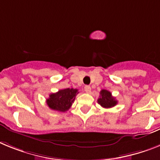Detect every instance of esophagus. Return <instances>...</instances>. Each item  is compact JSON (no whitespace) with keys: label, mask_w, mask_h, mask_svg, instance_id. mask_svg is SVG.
<instances>
[{"label":"esophagus","mask_w":160,"mask_h":160,"mask_svg":"<svg viewBox=\"0 0 160 160\" xmlns=\"http://www.w3.org/2000/svg\"><path fill=\"white\" fill-rule=\"evenodd\" d=\"M84 90H85V92L87 93H89L90 92H91V87H90L89 85H86L85 87H84Z\"/></svg>","instance_id":"1"}]
</instances>
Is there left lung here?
<instances>
[{
    "instance_id": "1",
    "label": "left lung",
    "mask_w": 160,
    "mask_h": 160,
    "mask_svg": "<svg viewBox=\"0 0 160 160\" xmlns=\"http://www.w3.org/2000/svg\"><path fill=\"white\" fill-rule=\"evenodd\" d=\"M97 102L105 109L112 108L118 104V101L112 96L110 92L105 89H102L100 92V97L97 100Z\"/></svg>"
}]
</instances>
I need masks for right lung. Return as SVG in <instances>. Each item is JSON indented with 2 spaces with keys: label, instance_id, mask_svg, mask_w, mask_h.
I'll list each match as a JSON object with an SVG mask.
<instances>
[{
  "label": "right lung",
  "instance_id": "1",
  "mask_svg": "<svg viewBox=\"0 0 160 160\" xmlns=\"http://www.w3.org/2000/svg\"><path fill=\"white\" fill-rule=\"evenodd\" d=\"M76 94H78V89L76 88L61 89L55 93H51L47 100V104L53 110L65 112L71 108Z\"/></svg>",
  "mask_w": 160,
  "mask_h": 160
}]
</instances>
